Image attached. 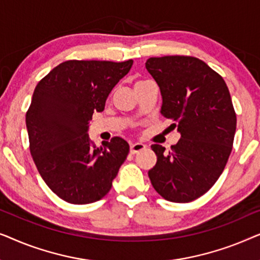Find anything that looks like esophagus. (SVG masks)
Segmentation results:
<instances>
[{"instance_id": "esophagus-1", "label": "esophagus", "mask_w": 260, "mask_h": 260, "mask_svg": "<svg viewBox=\"0 0 260 260\" xmlns=\"http://www.w3.org/2000/svg\"><path fill=\"white\" fill-rule=\"evenodd\" d=\"M145 149V144L143 143H131L130 144V152L131 154H137V152H140Z\"/></svg>"}]
</instances>
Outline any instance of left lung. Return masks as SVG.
Returning a JSON list of instances; mask_svg holds the SVG:
<instances>
[{"label":"left lung","mask_w":260,"mask_h":260,"mask_svg":"<svg viewBox=\"0 0 260 260\" xmlns=\"http://www.w3.org/2000/svg\"><path fill=\"white\" fill-rule=\"evenodd\" d=\"M145 67L161 90V113L181 134L169 151L151 145L157 162L149 179L166 200L190 202L211 189L232 151L237 116L229 87L194 56L149 58Z\"/></svg>","instance_id":"left-lung-1"}]
</instances>
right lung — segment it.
Returning a JSON list of instances; mask_svg holds the SVG:
<instances>
[{"label": "right lung", "mask_w": 260, "mask_h": 260, "mask_svg": "<svg viewBox=\"0 0 260 260\" xmlns=\"http://www.w3.org/2000/svg\"><path fill=\"white\" fill-rule=\"evenodd\" d=\"M133 62L69 60L35 87L26 113L29 150L46 184L63 201L85 205L104 198L129 154L123 138L97 148L87 130Z\"/></svg>", "instance_id": "obj_1"}]
</instances>
